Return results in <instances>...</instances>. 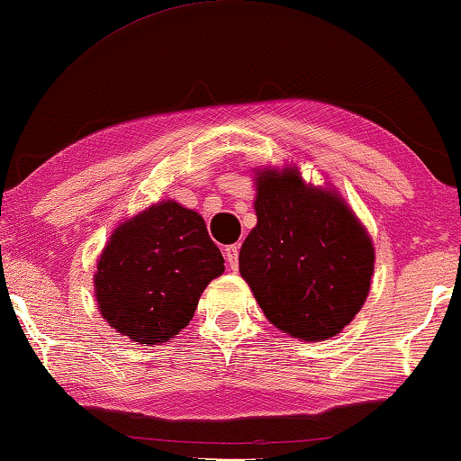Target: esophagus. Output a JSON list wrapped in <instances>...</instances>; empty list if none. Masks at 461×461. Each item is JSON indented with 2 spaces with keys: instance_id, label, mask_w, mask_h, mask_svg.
I'll list each match as a JSON object with an SVG mask.
<instances>
[{
  "instance_id": "1",
  "label": "esophagus",
  "mask_w": 461,
  "mask_h": 461,
  "mask_svg": "<svg viewBox=\"0 0 461 461\" xmlns=\"http://www.w3.org/2000/svg\"><path fill=\"white\" fill-rule=\"evenodd\" d=\"M223 254H225V260H228V267H230L231 270H238V267H240V260H238L240 244L225 246V248H223Z\"/></svg>"
}]
</instances>
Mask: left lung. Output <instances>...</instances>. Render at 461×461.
<instances>
[{"instance_id":"left-lung-1","label":"left lung","mask_w":461,"mask_h":461,"mask_svg":"<svg viewBox=\"0 0 461 461\" xmlns=\"http://www.w3.org/2000/svg\"><path fill=\"white\" fill-rule=\"evenodd\" d=\"M258 223L240 250V273L265 316L303 340L339 334L361 310L374 244L339 196L294 170L258 176Z\"/></svg>"}]
</instances>
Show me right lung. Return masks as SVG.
<instances>
[{"label": "right lung", "mask_w": 461, "mask_h": 461, "mask_svg": "<svg viewBox=\"0 0 461 461\" xmlns=\"http://www.w3.org/2000/svg\"><path fill=\"white\" fill-rule=\"evenodd\" d=\"M223 268L203 217L164 201L113 233L94 279L98 308L139 345L166 342L191 322L203 289Z\"/></svg>", "instance_id": "obj_1"}]
</instances>
